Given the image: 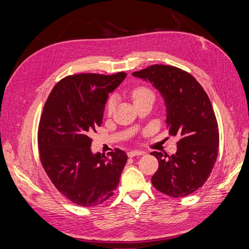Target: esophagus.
<instances>
[{
  "label": "esophagus",
  "instance_id": "1",
  "mask_svg": "<svg viewBox=\"0 0 249 249\" xmlns=\"http://www.w3.org/2000/svg\"><path fill=\"white\" fill-rule=\"evenodd\" d=\"M141 155H143L142 150H131V152L127 153V156H129L130 158H133L135 156H141Z\"/></svg>",
  "mask_w": 249,
  "mask_h": 249
}]
</instances>
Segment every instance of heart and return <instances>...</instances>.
Here are the masks:
<instances>
[{"label":"heart","instance_id":"heart-1","mask_svg":"<svg viewBox=\"0 0 249 249\" xmlns=\"http://www.w3.org/2000/svg\"><path fill=\"white\" fill-rule=\"evenodd\" d=\"M148 96H154V93L152 92V90L145 86H138L132 90V97L134 100V103L145 99V97H148ZM115 105H116L115 96H111L107 103V108H106L109 114H111V113L114 111Z\"/></svg>","mask_w":249,"mask_h":249}]
</instances>
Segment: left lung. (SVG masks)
I'll return each mask as SVG.
<instances>
[{
	"label": "left lung",
	"instance_id": "1",
	"mask_svg": "<svg viewBox=\"0 0 249 249\" xmlns=\"http://www.w3.org/2000/svg\"><path fill=\"white\" fill-rule=\"evenodd\" d=\"M132 74L159 90L169 135L179 137L175 155L150 154L159 161L153 186L171 197L189 195L207 182L218 155L219 131L209 96L196 79L175 66L155 64Z\"/></svg>",
	"mask_w": 249,
	"mask_h": 249
}]
</instances>
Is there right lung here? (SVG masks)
I'll return each mask as SVG.
<instances>
[{"mask_svg":"<svg viewBox=\"0 0 249 249\" xmlns=\"http://www.w3.org/2000/svg\"><path fill=\"white\" fill-rule=\"evenodd\" d=\"M125 77L124 71L65 77L44 104L38 126L40 162L56 189L76 205H101L118 186L125 152L92 154L89 136L102 124L109 93Z\"/></svg>","mask_w":249,"mask_h":249,"instance_id":"right-lung-1","label":"right lung"}]
</instances>
